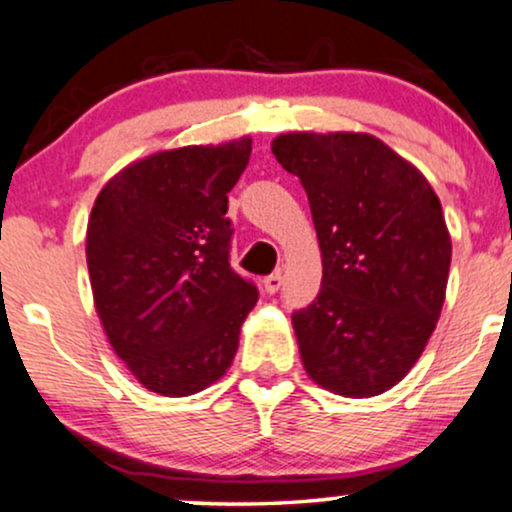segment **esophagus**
Instances as JSON below:
<instances>
[{"mask_svg": "<svg viewBox=\"0 0 512 512\" xmlns=\"http://www.w3.org/2000/svg\"><path fill=\"white\" fill-rule=\"evenodd\" d=\"M279 289H282V274L274 272V274H269V277H265V291H267V294H277Z\"/></svg>", "mask_w": 512, "mask_h": 512, "instance_id": "obj_1", "label": "esophagus"}]
</instances>
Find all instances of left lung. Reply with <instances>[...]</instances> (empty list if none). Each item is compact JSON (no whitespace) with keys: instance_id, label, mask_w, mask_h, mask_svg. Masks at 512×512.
<instances>
[{"instance_id":"1","label":"left lung","mask_w":512,"mask_h":512,"mask_svg":"<svg viewBox=\"0 0 512 512\" xmlns=\"http://www.w3.org/2000/svg\"><path fill=\"white\" fill-rule=\"evenodd\" d=\"M272 153L306 189L323 260L316 301L291 316L303 369L338 396H379L440 320L452 260L440 199L369 133H282Z\"/></svg>"}]
</instances>
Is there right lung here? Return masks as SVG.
Listing matches in <instances>:
<instances>
[{
	"instance_id": "right-lung-1",
	"label": "right lung",
	"mask_w": 512,
	"mask_h": 512,
	"mask_svg": "<svg viewBox=\"0 0 512 512\" xmlns=\"http://www.w3.org/2000/svg\"><path fill=\"white\" fill-rule=\"evenodd\" d=\"M250 153L247 136L160 150L114 174L89 213L97 316L128 372L160 396L221 379L260 296L228 262V192Z\"/></svg>"
}]
</instances>
